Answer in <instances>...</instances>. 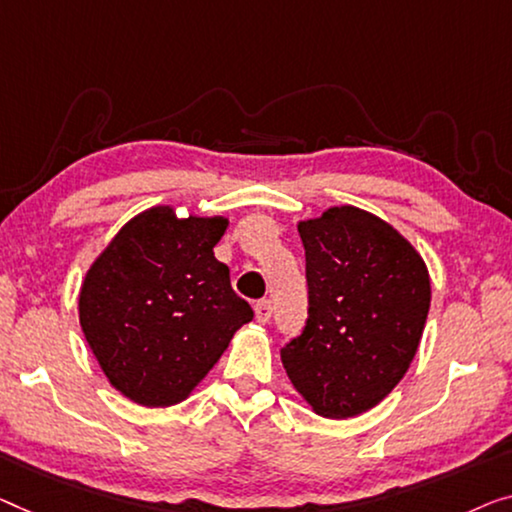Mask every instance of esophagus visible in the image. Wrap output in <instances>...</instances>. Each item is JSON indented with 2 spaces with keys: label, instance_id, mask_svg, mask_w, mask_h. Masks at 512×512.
I'll return each instance as SVG.
<instances>
[{
  "label": "esophagus",
  "instance_id": "obj_1",
  "mask_svg": "<svg viewBox=\"0 0 512 512\" xmlns=\"http://www.w3.org/2000/svg\"><path fill=\"white\" fill-rule=\"evenodd\" d=\"M273 315V303L271 301H259L255 305V319L257 324H269V319Z\"/></svg>",
  "mask_w": 512,
  "mask_h": 512
}]
</instances>
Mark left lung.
<instances>
[{
    "instance_id": "left-lung-1",
    "label": "left lung",
    "mask_w": 512,
    "mask_h": 512,
    "mask_svg": "<svg viewBox=\"0 0 512 512\" xmlns=\"http://www.w3.org/2000/svg\"><path fill=\"white\" fill-rule=\"evenodd\" d=\"M296 227L308 322L280 361L315 414L347 421L377 407L407 375L430 310V271L391 223L352 204Z\"/></svg>"
}]
</instances>
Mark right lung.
Returning <instances> with one entry per match:
<instances>
[{"label": "right lung", "instance_id": "add662e5", "mask_svg": "<svg viewBox=\"0 0 512 512\" xmlns=\"http://www.w3.org/2000/svg\"><path fill=\"white\" fill-rule=\"evenodd\" d=\"M230 218L179 216L156 204L133 216L82 278L85 340L110 386L142 407L179 404L253 319L213 255Z\"/></svg>", "mask_w": 512, "mask_h": 512}]
</instances>
